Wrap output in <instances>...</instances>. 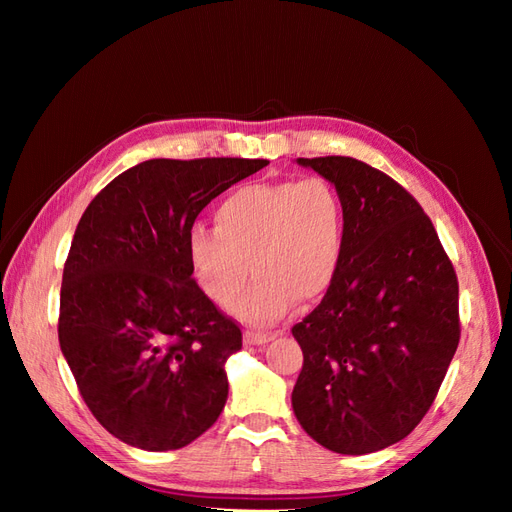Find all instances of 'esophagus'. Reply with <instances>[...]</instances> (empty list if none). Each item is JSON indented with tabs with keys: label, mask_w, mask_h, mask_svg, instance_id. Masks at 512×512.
Here are the masks:
<instances>
[{
	"label": "esophagus",
	"mask_w": 512,
	"mask_h": 512,
	"mask_svg": "<svg viewBox=\"0 0 512 512\" xmlns=\"http://www.w3.org/2000/svg\"><path fill=\"white\" fill-rule=\"evenodd\" d=\"M275 339V333H265V331H245V344H254L262 346Z\"/></svg>",
	"instance_id": "obj_1"
}]
</instances>
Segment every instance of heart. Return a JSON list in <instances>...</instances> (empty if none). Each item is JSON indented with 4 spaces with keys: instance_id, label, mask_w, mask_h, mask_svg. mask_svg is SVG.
Listing matches in <instances>:
<instances>
[{
    "instance_id": "heart-1",
    "label": "heart",
    "mask_w": 512,
    "mask_h": 512,
    "mask_svg": "<svg viewBox=\"0 0 512 512\" xmlns=\"http://www.w3.org/2000/svg\"><path fill=\"white\" fill-rule=\"evenodd\" d=\"M215 230L194 228L192 267L209 297L228 305L254 269L258 275L232 312L247 322H271L327 292L342 265L346 213L324 177L241 185L213 213Z\"/></svg>"
}]
</instances>
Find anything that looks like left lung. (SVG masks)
Masks as SVG:
<instances>
[{
    "label": "left lung",
    "mask_w": 512,
    "mask_h": 512,
    "mask_svg": "<svg viewBox=\"0 0 512 512\" xmlns=\"http://www.w3.org/2000/svg\"><path fill=\"white\" fill-rule=\"evenodd\" d=\"M342 196V265L292 327L303 369L292 410L342 455L382 451L423 421L459 335V284L429 215L382 170L346 156L299 158Z\"/></svg>",
    "instance_id": "obj_1"
}]
</instances>
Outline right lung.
<instances>
[{
  "instance_id": "add662e5",
  "label": "right lung",
  "mask_w": 512,
  "mask_h": 512,
  "mask_svg": "<svg viewBox=\"0 0 512 512\" xmlns=\"http://www.w3.org/2000/svg\"><path fill=\"white\" fill-rule=\"evenodd\" d=\"M267 160H147L115 177L76 226L59 297V346L81 397L115 438L177 451L218 421L239 324L192 277V226Z\"/></svg>"
}]
</instances>
